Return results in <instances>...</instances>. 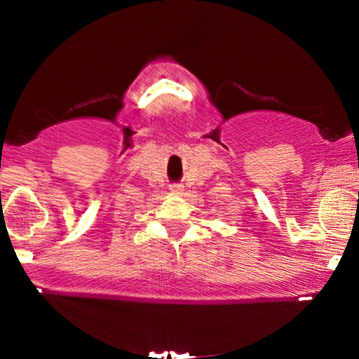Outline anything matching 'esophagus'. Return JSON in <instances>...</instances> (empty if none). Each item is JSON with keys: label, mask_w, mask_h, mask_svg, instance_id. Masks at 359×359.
I'll return each instance as SVG.
<instances>
[{"label": "esophagus", "mask_w": 359, "mask_h": 359, "mask_svg": "<svg viewBox=\"0 0 359 359\" xmlns=\"http://www.w3.org/2000/svg\"><path fill=\"white\" fill-rule=\"evenodd\" d=\"M170 189H171V193H173V194H181L184 191V188L181 184H173Z\"/></svg>", "instance_id": "1"}]
</instances>
